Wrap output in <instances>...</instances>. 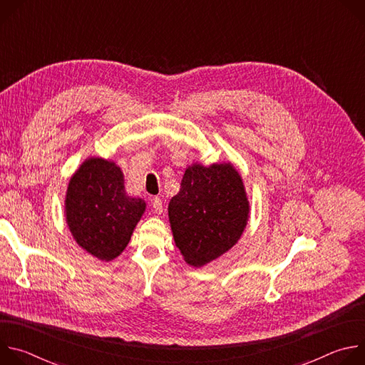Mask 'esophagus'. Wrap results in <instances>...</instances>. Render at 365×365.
I'll use <instances>...</instances> for the list:
<instances>
[{
    "label": "esophagus",
    "mask_w": 365,
    "mask_h": 365,
    "mask_svg": "<svg viewBox=\"0 0 365 365\" xmlns=\"http://www.w3.org/2000/svg\"><path fill=\"white\" fill-rule=\"evenodd\" d=\"M151 203H153V211L155 214H162L163 212V202H162V199L159 196H154L151 199Z\"/></svg>",
    "instance_id": "1"
}]
</instances>
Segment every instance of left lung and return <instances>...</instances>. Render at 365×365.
<instances>
[{"label":"left lung","mask_w":365,"mask_h":365,"mask_svg":"<svg viewBox=\"0 0 365 365\" xmlns=\"http://www.w3.org/2000/svg\"><path fill=\"white\" fill-rule=\"evenodd\" d=\"M175 242L192 266L212 262L241 237L248 220L242 180L231 165L186 169L169 203Z\"/></svg>","instance_id":"obj_1"}]
</instances>
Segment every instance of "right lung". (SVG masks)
Instances as JSON below:
<instances>
[{
    "instance_id": "add662e5",
    "label": "right lung",
    "mask_w": 365,
    "mask_h": 365,
    "mask_svg": "<svg viewBox=\"0 0 365 365\" xmlns=\"http://www.w3.org/2000/svg\"><path fill=\"white\" fill-rule=\"evenodd\" d=\"M144 210L143 199L125 193L123 172L111 162L89 159L69 182L68 225L76 242L99 259L121 254Z\"/></svg>"
}]
</instances>
